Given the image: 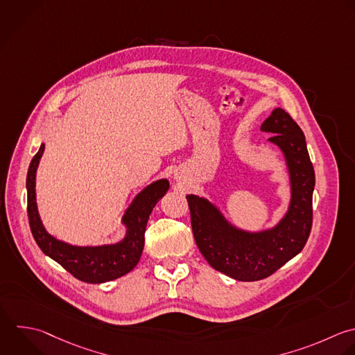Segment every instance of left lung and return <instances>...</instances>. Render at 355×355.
Here are the masks:
<instances>
[{
	"label": "left lung",
	"instance_id": "left-lung-1",
	"mask_svg": "<svg viewBox=\"0 0 355 355\" xmlns=\"http://www.w3.org/2000/svg\"><path fill=\"white\" fill-rule=\"evenodd\" d=\"M269 141L283 151L291 182V201L284 218L270 230L248 233L233 227L205 198L187 196L191 229L208 263L241 282L265 279L294 258L305 245L312 227L315 172L300 126L282 108L262 123Z\"/></svg>",
	"mask_w": 355,
	"mask_h": 355
}]
</instances>
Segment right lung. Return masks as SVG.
<instances>
[{
  "label": "right lung",
  "mask_w": 355,
  "mask_h": 355,
  "mask_svg": "<svg viewBox=\"0 0 355 355\" xmlns=\"http://www.w3.org/2000/svg\"><path fill=\"white\" fill-rule=\"evenodd\" d=\"M43 151L44 144H42L39 153L33 157L26 179L28 216L37 245L46 255L57 261L71 275L86 283H104L129 273L140 261L150 214L168 191L169 182L166 179L157 180L137 194L123 216L128 233L121 243L101 247H76L49 234L40 220L35 183Z\"/></svg>",
  "instance_id": "right-lung-1"
}]
</instances>
